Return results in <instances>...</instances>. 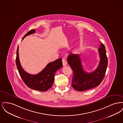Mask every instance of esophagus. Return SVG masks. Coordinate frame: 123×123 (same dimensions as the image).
<instances>
[{
  "instance_id": "1",
  "label": "esophagus",
  "mask_w": 123,
  "mask_h": 123,
  "mask_svg": "<svg viewBox=\"0 0 123 123\" xmlns=\"http://www.w3.org/2000/svg\"><path fill=\"white\" fill-rule=\"evenodd\" d=\"M62 62H63V64L64 66H65L67 64V61H66V59L65 58H63L62 59Z\"/></svg>"
}]
</instances>
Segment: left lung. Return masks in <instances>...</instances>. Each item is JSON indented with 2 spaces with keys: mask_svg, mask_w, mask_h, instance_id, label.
Segmentation results:
<instances>
[{
  "mask_svg": "<svg viewBox=\"0 0 123 123\" xmlns=\"http://www.w3.org/2000/svg\"><path fill=\"white\" fill-rule=\"evenodd\" d=\"M100 61L97 68L91 73L83 70L81 60L78 54L70 53L67 57L68 64L73 70L71 86L75 90L83 91L98 86L105 76L108 59L105 47L101 43L98 49Z\"/></svg>",
  "mask_w": 123,
  "mask_h": 123,
  "instance_id": "8db88e82",
  "label": "left lung"
}]
</instances>
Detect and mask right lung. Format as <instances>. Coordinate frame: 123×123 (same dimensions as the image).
I'll return each mask as SVG.
<instances>
[{
    "label": "right lung",
    "mask_w": 123,
    "mask_h": 123,
    "mask_svg": "<svg viewBox=\"0 0 123 123\" xmlns=\"http://www.w3.org/2000/svg\"><path fill=\"white\" fill-rule=\"evenodd\" d=\"M35 32V29H32L24 36V38ZM19 75L25 84L29 88L40 91H46L52 87L56 71L62 67V59H57L54 61L47 64L45 68L36 75H31L26 72L22 68L19 58L18 46L17 51L16 59Z\"/></svg>",
    "instance_id": "add662e5"
}]
</instances>
